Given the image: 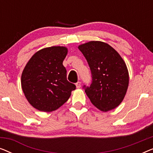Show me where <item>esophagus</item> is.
Listing matches in <instances>:
<instances>
[{
	"instance_id": "esophagus-1",
	"label": "esophagus",
	"mask_w": 153,
	"mask_h": 153,
	"mask_svg": "<svg viewBox=\"0 0 153 153\" xmlns=\"http://www.w3.org/2000/svg\"><path fill=\"white\" fill-rule=\"evenodd\" d=\"M76 87L77 88H79L81 87V82L80 81H78V82L76 83Z\"/></svg>"
}]
</instances>
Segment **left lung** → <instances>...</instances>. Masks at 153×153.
Masks as SVG:
<instances>
[{"mask_svg": "<svg viewBox=\"0 0 153 153\" xmlns=\"http://www.w3.org/2000/svg\"><path fill=\"white\" fill-rule=\"evenodd\" d=\"M89 65L92 83L85 92L91 103L104 112L120 105L129 85L127 65L118 52L109 45L91 41L79 46Z\"/></svg>", "mask_w": 153, "mask_h": 153, "instance_id": "left-lung-1", "label": "left lung"}]
</instances>
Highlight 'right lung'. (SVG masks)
<instances>
[{
    "mask_svg": "<svg viewBox=\"0 0 153 153\" xmlns=\"http://www.w3.org/2000/svg\"><path fill=\"white\" fill-rule=\"evenodd\" d=\"M65 47H51L37 51L23 70L22 88L28 102L36 109L51 112L68 101L76 85L67 80L62 62Z\"/></svg>",
    "mask_w": 153,
    "mask_h": 153,
    "instance_id": "obj_1",
    "label": "right lung"
}]
</instances>
